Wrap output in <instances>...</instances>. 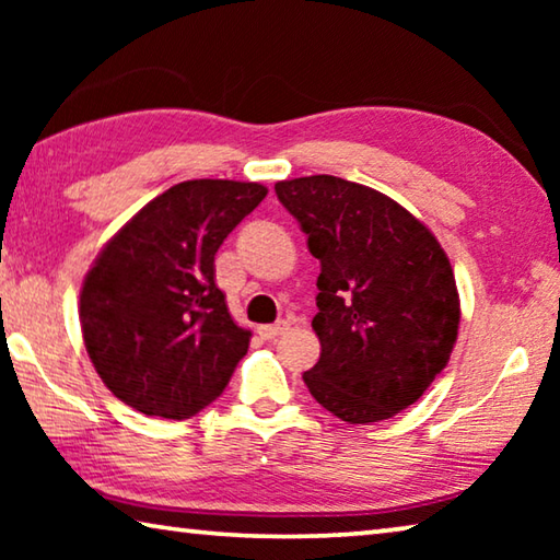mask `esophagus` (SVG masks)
<instances>
[{
  "label": "esophagus",
  "mask_w": 560,
  "mask_h": 560,
  "mask_svg": "<svg viewBox=\"0 0 560 560\" xmlns=\"http://www.w3.org/2000/svg\"><path fill=\"white\" fill-rule=\"evenodd\" d=\"M289 328H291L289 320H277V324H271V326H259V336L267 340H273L283 334H289Z\"/></svg>",
  "instance_id": "esophagus-1"
}]
</instances>
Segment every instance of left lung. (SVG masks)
Masks as SVG:
<instances>
[{
    "mask_svg": "<svg viewBox=\"0 0 560 560\" xmlns=\"http://www.w3.org/2000/svg\"><path fill=\"white\" fill-rule=\"evenodd\" d=\"M320 261V358L308 393L343 422L387 420L432 385L457 340L459 293L434 234L390 197L334 175L277 183Z\"/></svg>",
    "mask_w": 560,
    "mask_h": 560,
    "instance_id": "1",
    "label": "left lung"
}]
</instances>
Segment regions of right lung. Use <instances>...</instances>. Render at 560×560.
Here are the masks:
<instances>
[{"mask_svg": "<svg viewBox=\"0 0 560 560\" xmlns=\"http://www.w3.org/2000/svg\"><path fill=\"white\" fill-rule=\"evenodd\" d=\"M267 187L187 179L103 246L81 289V330L108 390L132 410L187 420L222 395L249 348L226 311L214 254Z\"/></svg>", "mask_w": 560, "mask_h": 560, "instance_id": "right-lung-1", "label": "right lung"}]
</instances>
